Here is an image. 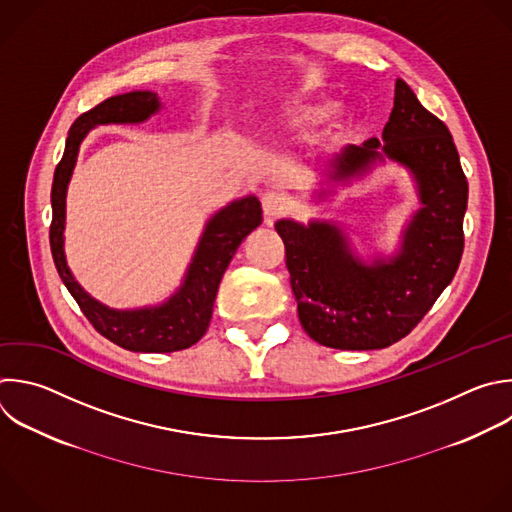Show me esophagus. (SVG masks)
<instances>
[{
  "mask_svg": "<svg viewBox=\"0 0 512 512\" xmlns=\"http://www.w3.org/2000/svg\"><path fill=\"white\" fill-rule=\"evenodd\" d=\"M261 205H263L265 223H267V225H271V223H273L277 217L285 215L289 201H287V197H285V195L271 191V193H265V195H263V199H261Z\"/></svg>",
  "mask_w": 512,
  "mask_h": 512,
  "instance_id": "34e87169",
  "label": "esophagus"
}]
</instances>
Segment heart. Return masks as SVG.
Segmentation results:
<instances>
[{
	"mask_svg": "<svg viewBox=\"0 0 512 512\" xmlns=\"http://www.w3.org/2000/svg\"><path fill=\"white\" fill-rule=\"evenodd\" d=\"M329 114V104L325 102H299L283 114V122L291 128H309L319 124Z\"/></svg>",
	"mask_w": 512,
	"mask_h": 512,
	"instance_id": "heart-1",
	"label": "heart"
}]
</instances>
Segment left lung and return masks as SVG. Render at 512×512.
Segmentation results:
<instances>
[{
    "mask_svg": "<svg viewBox=\"0 0 512 512\" xmlns=\"http://www.w3.org/2000/svg\"><path fill=\"white\" fill-rule=\"evenodd\" d=\"M378 138L348 144L329 162L327 177L346 183L384 156L406 166L422 209L404 231L398 255L364 263L344 231L325 223L281 219L297 313L311 339L335 350H382L406 337L452 281L462 249L468 183L446 124L428 112L404 80Z\"/></svg>",
    "mask_w": 512,
    "mask_h": 512,
    "instance_id": "left-lung-1",
    "label": "left lung"
}]
</instances>
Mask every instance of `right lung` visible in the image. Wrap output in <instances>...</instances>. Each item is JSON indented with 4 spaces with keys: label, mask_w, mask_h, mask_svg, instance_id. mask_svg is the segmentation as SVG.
<instances>
[{
    "label": "right lung",
    "mask_w": 512,
    "mask_h": 512,
    "mask_svg": "<svg viewBox=\"0 0 512 512\" xmlns=\"http://www.w3.org/2000/svg\"><path fill=\"white\" fill-rule=\"evenodd\" d=\"M158 108L160 102L154 92L136 90L112 96L92 110L80 114L68 132L64 156L56 166L52 183L50 247L60 279L100 335L124 350L146 354L179 352L199 342L211 323L213 305L223 273L227 271L235 251L245 241V237L263 221L261 203L253 195L233 201L215 213L205 227L183 285L162 305L126 311L110 309L90 297L78 285L68 269L64 255V225L66 191L76 166L80 144L84 136L98 124L144 122L154 112H158Z\"/></svg>",
    "instance_id": "1"
}]
</instances>
